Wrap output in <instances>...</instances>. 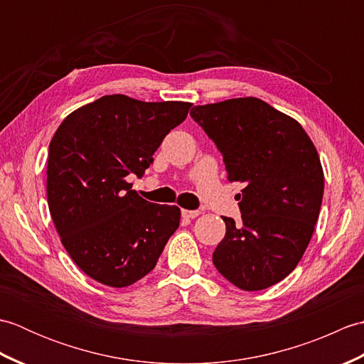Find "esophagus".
Listing matches in <instances>:
<instances>
[{
	"label": "esophagus",
	"mask_w": 364,
	"mask_h": 364,
	"mask_svg": "<svg viewBox=\"0 0 364 364\" xmlns=\"http://www.w3.org/2000/svg\"><path fill=\"white\" fill-rule=\"evenodd\" d=\"M181 214H183V218H186V219H196V218H198L200 215V211H192V210H183L181 211Z\"/></svg>",
	"instance_id": "1"
}]
</instances>
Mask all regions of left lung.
<instances>
[{"label":"left lung","mask_w":364,"mask_h":364,"mask_svg":"<svg viewBox=\"0 0 364 364\" xmlns=\"http://www.w3.org/2000/svg\"><path fill=\"white\" fill-rule=\"evenodd\" d=\"M200 127L220 150L242 220L222 218L227 233L213 253L215 269L244 291L266 289L304 257L318 222L323 170L300 123L259 98L194 106Z\"/></svg>","instance_id":"8db88e82"}]
</instances>
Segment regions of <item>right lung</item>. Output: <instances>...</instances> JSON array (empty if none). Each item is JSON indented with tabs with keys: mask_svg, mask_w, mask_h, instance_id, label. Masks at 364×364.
<instances>
[{
	"mask_svg": "<svg viewBox=\"0 0 364 364\" xmlns=\"http://www.w3.org/2000/svg\"><path fill=\"white\" fill-rule=\"evenodd\" d=\"M192 103L105 95L68 114L50 142L46 197L60 242L84 274L125 288L154 269L180 225L175 205L146 202L141 178Z\"/></svg>",
	"mask_w": 364,
	"mask_h": 364,
	"instance_id": "right-lung-1",
	"label": "right lung"
}]
</instances>
